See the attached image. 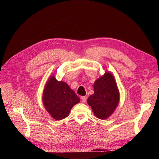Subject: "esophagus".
Listing matches in <instances>:
<instances>
[{
    "instance_id": "esophagus-1",
    "label": "esophagus",
    "mask_w": 159,
    "mask_h": 159,
    "mask_svg": "<svg viewBox=\"0 0 159 159\" xmlns=\"http://www.w3.org/2000/svg\"><path fill=\"white\" fill-rule=\"evenodd\" d=\"M81 101L83 103H85L86 101H87V97H86V96H81Z\"/></svg>"
}]
</instances>
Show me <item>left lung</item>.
<instances>
[{"mask_svg": "<svg viewBox=\"0 0 159 159\" xmlns=\"http://www.w3.org/2000/svg\"><path fill=\"white\" fill-rule=\"evenodd\" d=\"M94 93L88 99L95 115L100 119H105L113 113L119 101V93L112 74L106 72L95 81Z\"/></svg>", "mask_w": 159, "mask_h": 159, "instance_id": "8db88e82", "label": "left lung"}]
</instances>
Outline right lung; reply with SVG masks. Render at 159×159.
<instances>
[{"label":"right lung","mask_w":159,"mask_h":159,"mask_svg":"<svg viewBox=\"0 0 159 159\" xmlns=\"http://www.w3.org/2000/svg\"><path fill=\"white\" fill-rule=\"evenodd\" d=\"M42 99L47 111L58 121L68 117L72 107L80 101L68 84L57 81L54 76L46 85Z\"/></svg>","instance_id":"add662e5"}]
</instances>
